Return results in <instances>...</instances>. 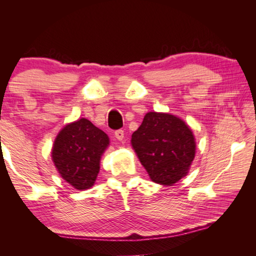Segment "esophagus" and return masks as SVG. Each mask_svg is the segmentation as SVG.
Instances as JSON below:
<instances>
[{
	"label": "esophagus",
	"instance_id": "esophagus-1",
	"mask_svg": "<svg viewBox=\"0 0 256 256\" xmlns=\"http://www.w3.org/2000/svg\"><path fill=\"white\" fill-rule=\"evenodd\" d=\"M115 138H118V140L122 141L124 138V131H123V130H118V131H115Z\"/></svg>",
	"mask_w": 256,
	"mask_h": 256
}]
</instances>
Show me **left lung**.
Segmentation results:
<instances>
[{
    "instance_id": "8db88e82",
    "label": "left lung",
    "mask_w": 256,
    "mask_h": 256,
    "mask_svg": "<svg viewBox=\"0 0 256 256\" xmlns=\"http://www.w3.org/2000/svg\"><path fill=\"white\" fill-rule=\"evenodd\" d=\"M132 146L154 183L172 185L188 174L196 154L190 128L170 114L150 112L132 134Z\"/></svg>"
}]
</instances>
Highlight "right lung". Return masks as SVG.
I'll list each match as a JSON object with an SVG mask.
<instances>
[{"label": "right lung", "instance_id": "obj_1", "mask_svg": "<svg viewBox=\"0 0 256 256\" xmlns=\"http://www.w3.org/2000/svg\"><path fill=\"white\" fill-rule=\"evenodd\" d=\"M110 140L105 132L90 120L81 118L58 133L52 157L60 176L76 190L94 185L99 172V162Z\"/></svg>", "mask_w": 256, "mask_h": 256}]
</instances>
